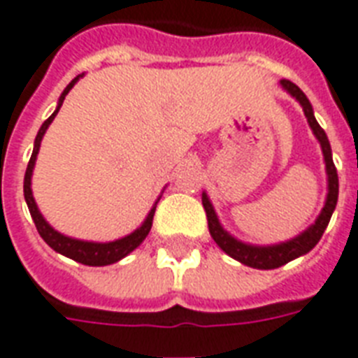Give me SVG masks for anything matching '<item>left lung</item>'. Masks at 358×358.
Masks as SVG:
<instances>
[{"label":"left lung","mask_w":358,"mask_h":358,"mask_svg":"<svg viewBox=\"0 0 358 358\" xmlns=\"http://www.w3.org/2000/svg\"><path fill=\"white\" fill-rule=\"evenodd\" d=\"M280 87L290 94L292 98H296L300 106L303 108V113H306L307 123L313 131L315 138L319 140L320 150H322V157H324V165H327V182H328V193L327 201H324V206L322 210L315 220V224L307 227L306 231H301L300 235H296L294 239H288L285 243H279V245H248V243H243V241L235 239L231 233L226 231L222 224H220L218 216H216V210H214L213 203L208 199V195L203 192V206H205L206 220H208V231L213 235L214 243L227 254L231 256L233 260L241 262L248 267H254V269H275V267H280L288 264V262L300 258L303 254H307L311 248H313L317 243L322 237V233L327 229L328 222L332 218V213H334L336 203H338V172H336L334 161H332V150H330V142H328L327 132L320 129V125L317 123L313 113V106L307 100V96L303 94L298 85H294L292 81L288 79H282L280 81Z\"/></svg>","instance_id":"obj_1"}]
</instances>
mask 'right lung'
Returning <instances> with one entry per match:
<instances>
[{"label":"right lung","mask_w":358,"mask_h":358,"mask_svg":"<svg viewBox=\"0 0 358 358\" xmlns=\"http://www.w3.org/2000/svg\"><path fill=\"white\" fill-rule=\"evenodd\" d=\"M79 78H83V76H78L76 79H71L70 85L66 87L64 92L58 98L57 110H55L51 117L47 119L43 125H41L38 136H36L30 163H28V169H26V174H24V199H26V205L30 208L31 220H34V224L38 227L41 239L51 246L52 250H57L58 254H62L66 258H71V260L79 262V264H83V266H110V264H115V262L123 260L127 254H131L136 246L142 245V241L148 237V233L152 229L153 214H155V206H157L159 199L155 201V205L152 206V210L148 213L145 220L142 222V226L136 227L134 231L125 235V237H121V239L110 241V243H94V241L73 239V237H68L64 233L57 231V229L43 218V214L39 213L38 205H36V199H34V193H31V174H34V166H36V159H38L39 145H41L43 134L52 123V119L57 117V113L58 110H60L62 102H64L66 94L71 91L73 85L78 83Z\"/></svg>","instance_id":"obj_1"}]
</instances>
